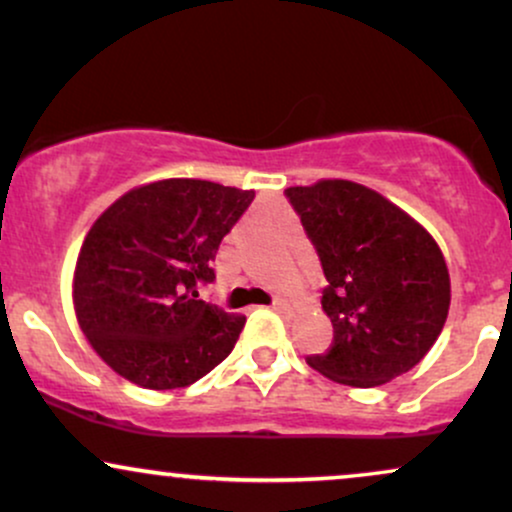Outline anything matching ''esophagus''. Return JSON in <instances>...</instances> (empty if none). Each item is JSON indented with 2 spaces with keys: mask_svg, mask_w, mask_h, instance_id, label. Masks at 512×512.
Masks as SVG:
<instances>
[{
  "mask_svg": "<svg viewBox=\"0 0 512 512\" xmlns=\"http://www.w3.org/2000/svg\"><path fill=\"white\" fill-rule=\"evenodd\" d=\"M284 305H286L284 298H274V301H272V308L274 310H281V308H284Z\"/></svg>",
  "mask_w": 512,
  "mask_h": 512,
  "instance_id": "34e87169",
  "label": "esophagus"
}]
</instances>
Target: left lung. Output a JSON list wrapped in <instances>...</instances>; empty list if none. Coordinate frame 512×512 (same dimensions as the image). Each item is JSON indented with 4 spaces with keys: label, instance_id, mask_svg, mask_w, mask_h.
<instances>
[{
    "label": "left lung",
    "instance_id": "1",
    "mask_svg": "<svg viewBox=\"0 0 512 512\" xmlns=\"http://www.w3.org/2000/svg\"><path fill=\"white\" fill-rule=\"evenodd\" d=\"M320 257L334 339L308 363L334 383L375 387L407 373L443 332L450 274L421 223L351 180L284 192Z\"/></svg>",
    "mask_w": 512,
    "mask_h": 512
}]
</instances>
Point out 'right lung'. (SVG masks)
Returning a JSON list of instances; mask_svg holds the SVG:
<instances>
[{"instance_id":"1","label":"right lung","mask_w":512,"mask_h":512,"mask_svg":"<svg viewBox=\"0 0 512 512\" xmlns=\"http://www.w3.org/2000/svg\"><path fill=\"white\" fill-rule=\"evenodd\" d=\"M252 190L170 178L129 190L81 245L74 310L96 354L146 390L197 383L233 351L243 315L199 301L211 260Z\"/></svg>"}]
</instances>
